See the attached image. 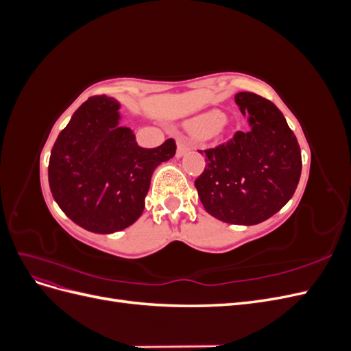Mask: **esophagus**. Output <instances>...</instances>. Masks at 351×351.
I'll return each instance as SVG.
<instances>
[{"mask_svg": "<svg viewBox=\"0 0 351 351\" xmlns=\"http://www.w3.org/2000/svg\"><path fill=\"white\" fill-rule=\"evenodd\" d=\"M190 149H192V145H190L189 141L184 139V137H180L177 142V156H183Z\"/></svg>", "mask_w": 351, "mask_h": 351, "instance_id": "obj_1", "label": "esophagus"}]
</instances>
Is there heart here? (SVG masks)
I'll return each instance as SVG.
<instances>
[{
	"label": "heart",
	"mask_w": 351,
	"mask_h": 351,
	"mask_svg": "<svg viewBox=\"0 0 351 351\" xmlns=\"http://www.w3.org/2000/svg\"><path fill=\"white\" fill-rule=\"evenodd\" d=\"M222 124V114L218 111H212L202 115L196 121V127L202 132H214Z\"/></svg>",
	"instance_id": "1"
}]
</instances>
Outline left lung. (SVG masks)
Wrapping results in <instances>:
<instances>
[{"label": "left lung", "instance_id": "left-lung-1", "mask_svg": "<svg viewBox=\"0 0 351 351\" xmlns=\"http://www.w3.org/2000/svg\"><path fill=\"white\" fill-rule=\"evenodd\" d=\"M236 102L252 129L236 132L205 151L206 167L195 186L204 208L219 221L253 226L271 218L291 199L302 173V152L275 105L253 92Z\"/></svg>", "mask_w": 351, "mask_h": 351}]
</instances>
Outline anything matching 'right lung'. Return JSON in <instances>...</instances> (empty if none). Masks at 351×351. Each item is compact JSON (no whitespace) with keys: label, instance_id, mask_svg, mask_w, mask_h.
Returning <instances> with one entry per match:
<instances>
[{"label":"right lung","instance_id":"obj_1","mask_svg":"<svg viewBox=\"0 0 351 351\" xmlns=\"http://www.w3.org/2000/svg\"><path fill=\"white\" fill-rule=\"evenodd\" d=\"M120 104L95 95L82 104L52 146L48 182L61 210L82 228L110 234L142 215L154 169L176 154V141L145 149L119 127Z\"/></svg>","mask_w":351,"mask_h":351}]
</instances>
